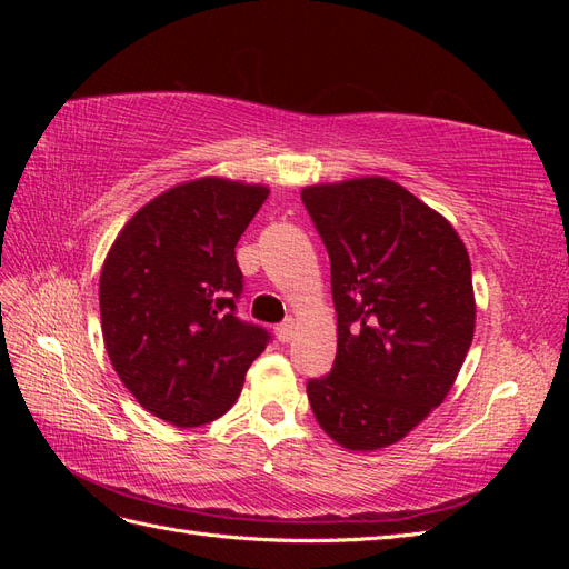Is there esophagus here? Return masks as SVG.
I'll return each instance as SVG.
<instances>
[{
  "instance_id": "34e87169",
  "label": "esophagus",
  "mask_w": 569,
  "mask_h": 569,
  "mask_svg": "<svg viewBox=\"0 0 569 569\" xmlns=\"http://www.w3.org/2000/svg\"><path fill=\"white\" fill-rule=\"evenodd\" d=\"M295 332H297V322L295 320H284L282 325L274 327V337H278V341H282V343L295 339Z\"/></svg>"
}]
</instances>
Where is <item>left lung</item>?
I'll return each mask as SVG.
<instances>
[{"mask_svg":"<svg viewBox=\"0 0 569 569\" xmlns=\"http://www.w3.org/2000/svg\"><path fill=\"white\" fill-rule=\"evenodd\" d=\"M330 253L332 372L306 387L339 446L401 441L451 391L475 335L470 256L453 226L406 187L370 176L301 189Z\"/></svg>","mask_w":569,"mask_h":569,"instance_id":"obj_1","label":"left lung"}]
</instances>
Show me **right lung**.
I'll list each match as a JSON object with an SVG mask.
<instances>
[{"label":"right lung","mask_w":569,"mask_h":569,"mask_svg":"<svg viewBox=\"0 0 569 569\" xmlns=\"http://www.w3.org/2000/svg\"><path fill=\"white\" fill-rule=\"evenodd\" d=\"M266 184L197 178L144 203L111 244L99 278L107 353L137 403L176 427L226 416L270 335L234 316V247Z\"/></svg>","instance_id":"add662e5"}]
</instances>
